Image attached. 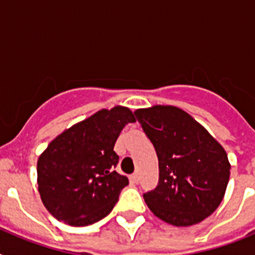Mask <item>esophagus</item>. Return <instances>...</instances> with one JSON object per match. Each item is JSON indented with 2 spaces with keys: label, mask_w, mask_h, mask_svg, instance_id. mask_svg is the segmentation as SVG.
<instances>
[{
  "label": "esophagus",
  "mask_w": 255,
  "mask_h": 255,
  "mask_svg": "<svg viewBox=\"0 0 255 255\" xmlns=\"http://www.w3.org/2000/svg\"><path fill=\"white\" fill-rule=\"evenodd\" d=\"M130 181L132 182V184H138L139 182V175L136 172L132 173L131 176H130Z\"/></svg>",
  "instance_id": "34e87169"
}]
</instances>
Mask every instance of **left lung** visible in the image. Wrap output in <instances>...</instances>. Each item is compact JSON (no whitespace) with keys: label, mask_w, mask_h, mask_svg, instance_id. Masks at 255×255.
I'll use <instances>...</instances> for the list:
<instances>
[{"label":"left lung","mask_w":255,"mask_h":255,"mask_svg":"<svg viewBox=\"0 0 255 255\" xmlns=\"http://www.w3.org/2000/svg\"><path fill=\"white\" fill-rule=\"evenodd\" d=\"M134 114L158 157V185L143 195L148 208L173 226L199 224L225 197L226 150L181 108L155 105Z\"/></svg>","instance_id":"1"}]
</instances>
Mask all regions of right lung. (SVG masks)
Returning a JSON list of instances; mask_svg holds the SVG:
<instances>
[{
    "instance_id": "1",
    "label": "right lung",
    "mask_w": 255,
    "mask_h": 255,
    "mask_svg": "<svg viewBox=\"0 0 255 255\" xmlns=\"http://www.w3.org/2000/svg\"><path fill=\"white\" fill-rule=\"evenodd\" d=\"M135 117L128 107L100 110L57 135L37 162V184L47 211L70 226L105 218L119 200L128 177L114 171V147Z\"/></svg>"
}]
</instances>
